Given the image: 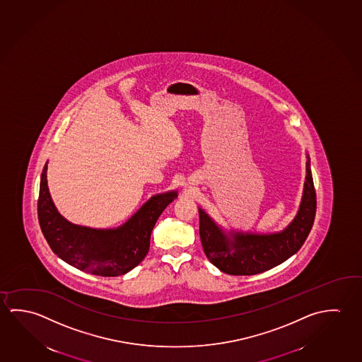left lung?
<instances>
[{"label": "left lung", "instance_id": "1", "mask_svg": "<svg viewBox=\"0 0 362 362\" xmlns=\"http://www.w3.org/2000/svg\"><path fill=\"white\" fill-rule=\"evenodd\" d=\"M302 199L291 223L281 231H243L225 228L198 207L199 236L208 260L222 273L255 275L264 273L296 254L308 238L315 217V190L308 153Z\"/></svg>", "mask_w": 362, "mask_h": 362}]
</instances>
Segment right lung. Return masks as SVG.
Wrapping results in <instances>:
<instances>
[{
    "mask_svg": "<svg viewBox=\"0 0 362 362\" xmlns=\"http://www.w3.org/2000/svg\"><path fill=\"white\" fill-rule=\"evenodd\" d=\"M47 172L48 161L42 169L37 201L44 238L66 264L100 276L124 275L144 260L156 221L178 197L177 189L155 194L119 227L93 228L71 223L59 214L49 192Z\"/></svg>",
    "mask_w": 362,
    "mask_h": 362,
    "instance_id": "1",
    "label": "right lung"
}]
</instances>
